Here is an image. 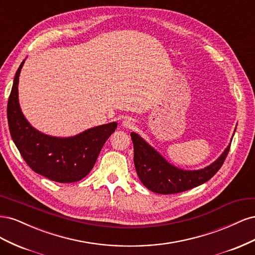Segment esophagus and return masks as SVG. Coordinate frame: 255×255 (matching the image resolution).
Instances as JSON below:
<instances>
[{
    "mask_svg": "<svg viewBox=\"0 0 255 255\" xmlns=\"http://www.w3.org/2000/svg\"><path fill=\"white\" fill-rule=\"evenodd\" d=\"M121 126L125 128H135V121L130 118H126L122 120Z\"/></svg>",
    "mask_w": 255,
    "mask_h": 255,
    "instance_id": "obj_1",
    "label": "esophagus"
}]
</instances>
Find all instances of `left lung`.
<instances>
[{"instance_id":"obj_1","label":"left lung","mask_w":255,"mask_h":255,"mask_svg":"<svg viewBox=\"0 0 255 255\" xmlns=\"http://www.w3.org/2000/svg\"><path fill=\"white\" fill-rule=\"evenodd\" d=\"M130 137L134 144V164L138 177L149 190L160 195L177 194L212 179L222 166L231 146L230 142L221 155L207 167L199 170H185L169 163L137 133L132 132Z\"/></svg>"}]
</instances>
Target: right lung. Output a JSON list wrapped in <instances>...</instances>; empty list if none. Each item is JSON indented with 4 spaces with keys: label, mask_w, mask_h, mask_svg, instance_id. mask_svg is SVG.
<instances>
[{
    "label": "right lung",
    "mask_w": 255,
    "mask_h": 255,
    "mask_svg": "<svg viewBox=\"0 0 255 255\" xmlns=\"http://www.w3.org/2000/svg\"><path fill=\"white\" fill-rule=\"evenodd\" d=\"M24 61L14 75L7 104L12 140L23 159L36 173L58 183L78 182L94 168L103 144L117 128V122L91 128L70 137L39 132L26 120L19 104V76Z\"/></svg>",
    "instance_id": "right-lung-1"
}]
</instances>
